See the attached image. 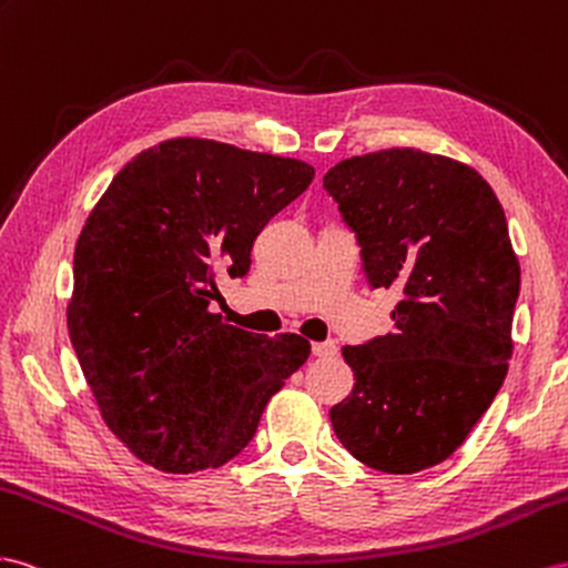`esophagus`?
Here are the masks:
<instances>
[{"mask_svg": "<svg viewBox=\"0 0 568 568\" xmlns=\"http://www.w3.org/2000/svg\"><path fill=\"white\" fill-rule=\"evenodd\" d=\"M312 355L314 357H336L338 355V345H336V341L312 343Z\"/></svg>", "mask_w": 568, "mask_h": 568, "instance_id": "obj_1", "label": "esophagus"}]
</instances>
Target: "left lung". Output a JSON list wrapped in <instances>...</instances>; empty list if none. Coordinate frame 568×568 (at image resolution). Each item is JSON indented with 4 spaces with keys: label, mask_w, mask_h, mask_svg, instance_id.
I'll return each mask as SVG.
<instances>
[{
    "label": "left lung",
    "mask_w": 568,
    "mask_h": 568,
    "mask_svg": "<svg viewBox=\"0 0 568 568\" xmlns=\"http://www.w3.org/2000/svg\"><path fill=\"white\" fill-rule=\"evenodd\" d=\"M324 189L369 287L403 293L394 331L343 347L355 386L333 429L374 470L432 468L487 413L511 359L520 268L504 209L473 168L415 149L347 158Z\"/></svg>",
    "instance_id": "left-lung-1"
}]
</instances>
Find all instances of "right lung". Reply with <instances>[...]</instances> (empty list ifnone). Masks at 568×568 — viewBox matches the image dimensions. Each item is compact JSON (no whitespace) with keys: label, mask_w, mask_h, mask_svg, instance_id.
<instances>
[{"label":"right lung","mask_w":568,"mask_h":568,"mask_svg":"<svg viewBox=\"0 0 568 568\" xmlns=\"http://www.w3.org/2000/svg\"><path fill=\"white\" fill-rule=\"evenodd\" d=\"M312 180L295 158L172 139L126 163L85 221L69 338L105 425L143 463L221 468L307 362L304 338H264L209 307L215 271L244 278L261 227Z\"/></svg>","instance_id":"1"}]
</instances>
